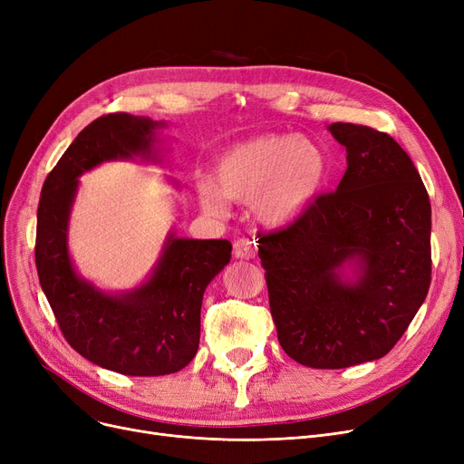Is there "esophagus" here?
<instances>
[{
	"instance_id": "esophagus-1",
	"label": "esophagus",
	"mask_w": 464,
	"mask_h": 464,
	"mask_svg": "<svg viewBox=\"0 0 464 464\" xmlns=\"http://www.w3.org/2000/svg\"><path fill=\"white\" fill-rule=\"evenodd\" d=\"M233 254L237 259H245L250 261L256 257V246L254 242L248 238H238L235 245H233Z\"/></svg>"
}]
</instances>
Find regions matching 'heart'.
Returning a JSON list of instances; mask_svg holds the SVG:
<instances>
[{
	"mask_svg": "<svg viewBox=\"0 0 464 464\" xmlns=\"http://www.w3.org/2000/svg\"><path fill=\"white\" fill-rule=\"evenodd\" d=\"M331 175L322 144L297 135H261L233 144L218 158L214 182H203L199 199L205 210L224 214V199L252 203L266 227L294 224L320 198Z\"/></svg>",
	"mask_w": 464,
	"mask_h": 464,
	"instance_id": "1",
	"label": "heart"
}]
</instances>
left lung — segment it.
Listing matches in <instances>:
<instances>
[{
	"instance_id": "8db88e82",
	"label": "left lung",
	"mask_w": 464,
	"mask_h": 464,
	"mask_svg": "<svg viewBox=\"0 0 464 464\" xmlns=\"http://www.w3.org/2000/svg\"><path fill=\"white\" fill-rule=\"evenodd\" d=\"M346 146L336 191L285 229L259 235L284 352L346 369L392 350L430 285V201L401 144L367 126L327 128Z\"/></svg>"
}]
</instances>
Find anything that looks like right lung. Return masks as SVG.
Segmentation results:
<instances>
[{
  "instance_id": "1",
  "label": "right lung",
  "mask_w": 464,
  "mask_h": 464,
  "mask_svg": "<svg viewBox=\"0 0 464 464\" xmlns=\"http://www.w3.org/2000/svg\"><path fill=\"white\" fill-rule=\"evenodd\" d=\"M165 121L114 112L93 120L48 173L37 208L35 265L43 294L72 350L126 376L182 371L198 353L207 285L231 259V242L169 231L150 276L128 291H103L69 254V216L86 170L114 160L160 163Z\"/></svg>"
}]
</instances>
